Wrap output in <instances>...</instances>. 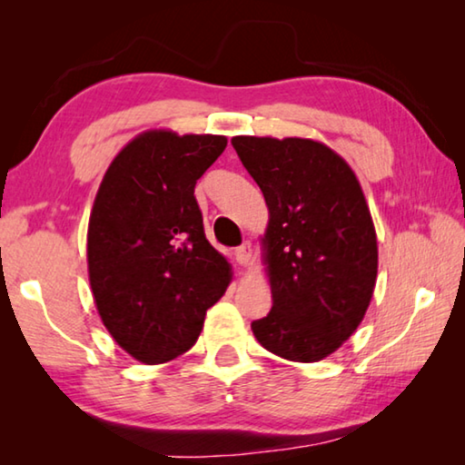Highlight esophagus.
I'll list each match as a JSON object with an SVG mask.
<instances>
[{"label":"esophagus","mask_w":465,"mask_h":465,"mask_svg":"<svg viewBox=\"0 0 465 465\" xmlns=\"http://www.w3.org/2000/svg\"><path fill=\"white\" fill-rule=\"evenodd\" d=\"M233 256H235V262L242 264V266H248L250 261H252V243L243 242L242 246L233 250Z\"/></svg>","instance_id":"1"}]
</instances>
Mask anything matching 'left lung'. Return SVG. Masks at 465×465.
<instances>
[{
	"instance_id": "1",
	"label": "left lung",
	"mask_w": 465,
	"mask_h": 465,
	"mask_svg": "<svg viewBox=\"0 0 465 465\" xmlns=\"http://www.w3.org/2000/svg\"><path fill=\"white\" fill-rule=\"evenodd\" d=\"M269 204L272 308L252 322L266 351L316 363L355 332L371 302L377 238L363 191L341 155L312 139L233 137Z\"/></svg>"
}]
</instances>
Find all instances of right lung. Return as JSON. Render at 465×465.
I'll return each mask as SVG.
<instances>
[{
    "mask_svg": "<svg viewBox=\"0 0 465 465\" xmlns=\"http://www.w3.org/2000/svg\"><path fill=\"white\" fill-rule=\"evenodd\" d=\"M223 135L147 131L114 157L88 225L94 302L110 336L157 365L196 342L204 313L232 281V266L204 238L194 184Z\"/></svg>",
    "mask_w": 465,
    "mask_h": 465,
    "instance_id": "add662e5",
    "label": "right lung"
}]
</instances>
